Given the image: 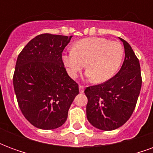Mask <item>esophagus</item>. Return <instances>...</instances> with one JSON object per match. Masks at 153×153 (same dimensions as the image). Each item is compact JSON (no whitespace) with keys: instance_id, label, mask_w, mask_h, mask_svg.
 <instances>
[{"instance_id":"obj_1","label":"esophagus","mask_w":153,"mask_h":153,"mask_svg":"<svg viewBox=\"0 0 153 153\" xmlns=\"http://www.w3.org/2000/svg\"><path fill=\"white\" fill-rule=\"evenodd\" d=\"M79 93H83V91H84V88H83V86H82V85H79Z\"/></svg>"}]
</instances>
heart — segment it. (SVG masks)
I'll list each match as a JSON object with an SVG mask.
<instances>
[{"mask_svg": "<svg viewBox=\"0 0 153 153\" xmlns=\"http://www.w3.org/2000/svg\"><path fill=\"white\" fill-rule=\"evenodd\" d=\"M124 48L119 42L105 38H88L78 41L73 50L64 52L61 60L68 74L75 79L85 66V75L94 83L111 79L121 65Z\"/></svg>", "mask_w": 153, "mask_h": 153, "instance_id": "heart-1", "label": "heart"}]
</instances>
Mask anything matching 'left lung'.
Segmentation results:
<instances>
[{
  "label": "left lung",
  "instance_id": "8db88e82",
  "mask_svg": "<svg viewBox=\"0 0 153 153\" xmlns=\"http://www.w3.org/2000/svg\"><path fill=\"white\" fill-rule=\"evenodd\" d=\"M120 38L125 47V60L115 76L98 85L88 87L87 118L95 128L105 131L118 128L134 111L142 86L140 65L130 45Z\"/></svg>",
  "mask_w": 153,
  "mask_h": 153
}]
</instances>
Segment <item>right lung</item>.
<instances>
[{
    "mask_svg": "<svg viewBox=\"0 0 153 153\" xmlns=\"http://www.w3.org/2000/svg\"><path fill=\"white\" fill-rule=\"evenodd\" d=\"M72 36L44 33L33 38L17 58L13 83L19 106L32 125L54 129L66 121L79 85L64 66L61 55Z\"/></svg>",
    "mask_w": 153,
    "mask_h": 153,
    "instance_id": "obj_1",
    "label": "right lung"
}]
</instances>
